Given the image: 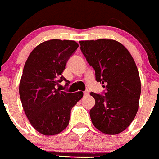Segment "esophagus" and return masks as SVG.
<instances>
[{
  "mask_svg": "<svg viewBox=\"0 0 159 159\" xmlns=\"http://www.w3.org/2000/svg\"><path fill=\"white\" fill-rule=\"evenodd\" d=\"M89 90H86V91H84V92H83V94H84V96L89 95Z\"/></svg>",
  "mask_w": 159,
  "mask_h": 159,
  "instance_id": "esophagus-1",
  "label": "esophagus"
}]
</instances>
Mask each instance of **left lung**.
I'll list each match as a JSON object with an SVG mask.
<instances>
[{
    "label": "left lung",
    "mask_w": 159,
    "mask_h": 159,
    "mask_svg": "<svg viewBox=\"0 0 159 159\" xmlns=\"http://www.w3.org/2000/svg\"><path fill=\"white\" fill-rule=\"evenodd\" d=\"M80 50L95 70L105 90L90 93L95 105L89 111L93 125L101 132L117 134L133 121L138 110L141 81L132 56L122 44L111 39L80 41Z\"/></svg>",
    "instance_id": "1"
}]
</instances>
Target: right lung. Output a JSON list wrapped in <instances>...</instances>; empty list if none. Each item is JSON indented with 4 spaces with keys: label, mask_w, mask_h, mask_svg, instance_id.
Instances as JSON below:
<instances>
[{
    "label": "right lung",
    "mask_w": 159,
    "mask_h": 159,
    "mask_svg": "<svg viewBox=\"0 0 159 159\" xmlns=\"http://www.w3.org/2000/svg\"><path fill=\"white\" fill-rule=\"evenodd\" d=\"M78 46L74 41H46L33 49L25 64L20 98L31 125L44 135L57 134L68 126L72 108L83 95L56 88L62 81L69 85L62 73Z\"/></svg>",
    "instance_id": "add662e5"
}]
</instances>
